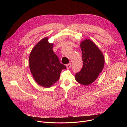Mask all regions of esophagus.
<instances>
[{"label": "esophagus", "mask_w": 127, "mask_h": 127, "mask_svg": "<svg viewBox=\"0 0 127 127\" xmlns=\"http://www.w3.org/2000/svg\"><path fill=\"white\" fill-rule=\"evenodd\" d=\"M66 66L67 68H69L71 66V63H68V64H66Z\"/></svg>", "instance_id": "1"}]
</instances>
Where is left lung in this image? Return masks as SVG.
<instances>
[{
    "label": "left lung",
    "instance_id": "left-lung-1",
    "mask_svg": "<svg viewBox=\"0 0 127 127\" xmlns=\"http://www.w3.org/2000/svg\"><path fill=\"white\" fill-rule=\"evenodd\" d=\"M83 67L76 73L75 80L79 83L88 85L94 82L102 71L104 58L101 51L91 40L86 39L80 44Z\"/></svg>",
    "mask_w": 127,
    "mask_h": 127
}]
</instances>
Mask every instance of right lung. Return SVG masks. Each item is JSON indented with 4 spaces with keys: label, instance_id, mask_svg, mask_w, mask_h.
<instances>
[{
    "label": "right lung",
    "instance_id": "1",
    "mask_svg": "<svg viewBox=\"0 0 127 127\" xmlns=\"http://www.w3.org/2000/svg\"><path fill=\"white\" fill-rule=\"evenodd\" d=\"M44 38L32 49L29 57V67L33 79L39 85L48 88L57 82L62 70L66 66L61 64L53 51V44Z\"/></svg>",
    "mask_w": 127,
    "mask_h": 127
}]
</instances>
